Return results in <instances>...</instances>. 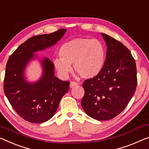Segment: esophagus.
I'll return each instance as SVG.
<instances>
[{
    "instance_id": "34e87169",
    "label": "esophagus",
    "mask_w": 149,
    "mask_h": 149,
    "mask_svg": "<svg viewBox=\"0 0 149 149\" xmlns=\"http://www.w3.org/2000/svg\"><path fill=\"white\" fill-rule=\"evenodd\" d=\"M77 85H78V84H77V82L72 81V82H70V88H74V87H75V86H77Z\"/></svg>"
}]
</instances>
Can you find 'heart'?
<instances>
[{"instance_id": "b5f03b06", "label": "heart", "mask_w": 149, "mask_h": 149, "mask_svg": "<svg viewBox=\"0 0 149 149\" xmlns=\"http://www.w3.org/2000/svg\"><path fill=\"white\" fill-rule=\"evenodd\" d=\"M61 58L54 60L55 68L62 77H67L74 64L75 72L81 78L97 77L105 61V49L97 39L76 38L64 43L59 49Z\"/></svg>"}]
</instances>
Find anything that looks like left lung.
Segmentation results:
<instances>
[{"instance_id":"left-lung-1","label":"left lung","mask_w":149,"mask_h":149,"mask_svg":"<svg viewBox=\"0 0 149 149\" xmlns=\"http://www.w3.org/2000/svg\"><path fill=\"white\" fill-rule=\"evenodd\" d=\"M107 47L100 74L82 84L85 93L81 104L89 116L97 120L116 117L126 107L136 90V66L123 43L101 33Z\"/></svg>"}]
</instances>
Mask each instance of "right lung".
Masks as SVG:
<instances>
[{"instance_id": "right-lung-1", "label": "right lung", "mask_w": 149, "mask_h": 149, "mask_svg": "<svg viewBox=\"0 0 149 149\" xmlns=\"http://www.w3.org/2000/svg\"><path fill=\"white\" fill-rule=\"evenodd\" d=\"M61 29L49 34L37 35L22 43L10 55L6 66L4 92L16 112L32 123H43L52 118L70 87V82L55 76V66L47 57L38 58L35 53L55 45L66 32ZM37 59L42 68L38 81L30 82L25 71Z\"/></svg>"}]
</instances>
